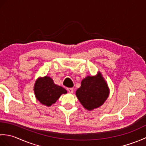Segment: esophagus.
Wrapping results in <instances>:
<instances>
[{"label":"esophagus","instance_id":"34e87169","mask_svg":"<svg viewBox=\"0 0 146 146\" xmlns=\"http://www.w3.org/2000/svg\"><path fill=\"white\" fill-rule=\"evenodd\" d=\"M67 90L68 91V92L70 93V94H73V88H68Z\"/></svg>","mask_w":146,"mask_h":146}]
</instances>
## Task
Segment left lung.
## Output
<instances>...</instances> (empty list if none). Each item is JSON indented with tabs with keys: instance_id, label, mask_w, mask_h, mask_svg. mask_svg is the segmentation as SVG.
I'll use <instances>...</instances> for the list:
<instances>
[{
	"instance_id": "left-lung-1",
	"label": "left lung",
	"mask_w": 146,
	"mask_h": 146,
	"mask_svg": "<svg viewBox=\"0 0 146 146\" xmlns=\"http://www.w3.org/2000/svg\"><path fill=\"white\" fill-rule=\"evenodd\" d=\"M109 90L100 74L97 76H87L82 81L81 87L76 92L77 98L86 109L98 108L107 98Z\"/></svg>"
}]
</instances>
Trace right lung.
<instances>
[{
  "label": "right lung",
  "mask_w": 146,
  "mask_h": 146,
  "mask_svg": "<svg viewBox=\"0 0 146 146\" xmlns=\"http://www.w3.org/2000/svg\"><path fill=\"white\" fill-rule=\"evenodd\" d=\"M35 93L36 98L43 105L51 106L54 104L62 94L67 91L62 86L54 83L50 77L39 78L35 83Z\"/></svg>",
  "instance_id": "1"
}]
</instances>
